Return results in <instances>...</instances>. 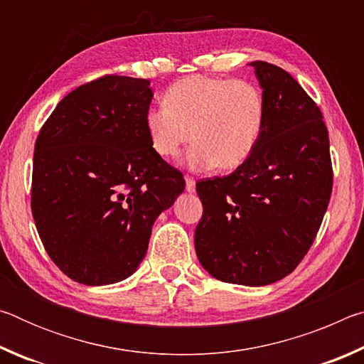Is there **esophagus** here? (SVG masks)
Segmentation results:
<instances>
[{
	"label": "esophagus",
	"instance_id": "esophagus-1",
	"mask_svg": "<svg viewBox=\"0 0 364 364\" xmlns=\"http://www.w3.org/2000/svg\"><path fill=\"white\" fill-rule=\"evenodd\" d=\"M184 180H186V191H188V193H194V191H196L194 178L193 176H186V178H184Z\"/></svg>",
	"mask_w": 364,
	"mask_h": 364
}]
</instances>
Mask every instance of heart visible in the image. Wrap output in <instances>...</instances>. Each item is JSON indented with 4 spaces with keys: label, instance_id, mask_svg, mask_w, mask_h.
<instances>
[{
    "label": "heart",
    "instance_id": "obj_1",
    "mask_svg": "<svg viewBox=\"0 0 364 364\" xmlns=\"http://www.w3.org/2000/svg\"><path fill=\"white\" fill-rule=\"evenodd\" d=\"M263 91L249 80L191 75L170 85L164 104L147 109L152 151L175 159L191 139L186 162L194 170L241 167L267 125Z\"/></svg>",
    "mask_w": 364,
    "mask_h": 364
}]
</instances>
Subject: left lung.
Segmentation results:
<instances>
[{"label":"left lung","mask_w":364,"mask_h":364,"mask_svg":"<svg viewBox=\"0 0 364 364\" xmlns=\"http://www.w3.org/2000/svg\"><path fill=\"white\" fill-rule=\"evenodd\" d=\"M250 65L267 101V125L241 167L196 184L204 213L194 245L213 278L267 286L292 273L310 250L334 175L316 102L281 67Z\"/></svg>","instance_id":"obj_1"}]
</instances>
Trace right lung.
Segmentation results:
<instances>
[{
    "label": "right lung",
    "instance_id": "1",
    "mask_svg": "<svg viewBox=\"0 0 364 364\" xmlns=\"http://www.w3.org/2000/svg\"><path fill=\"white\" fill-rule=\"evenodd\" d=\"M149 80L104 75L60 101L35 143L32 213L56 267L86 286L132 276L154 221L184 191L180 170L152 151Z\"/></svg>",
    "mask_w": 364,
    "mask_h": 364
}]
</instances>
